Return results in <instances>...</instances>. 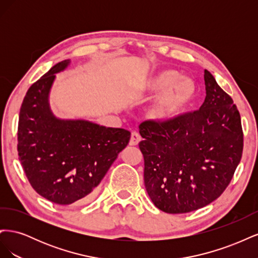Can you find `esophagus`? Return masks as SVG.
<instances>
[{
	"mask_svg": "<svg viewBox=\"0 0 258 258\" xmlns=\"http://www.w3.org/2000/svg\"><path fill=\"white\" fill-rule=\"evenodd\" d=\"M141 141V137L138 134L137 131L131 132V137H130V141H129V145L130 146H136L139 144V142Z\"/></svg>",
	"mask_w": 258,
	"mask_h": 258,
	"instance_id": "1",
	"label": "esophagus"
}]
</instances>
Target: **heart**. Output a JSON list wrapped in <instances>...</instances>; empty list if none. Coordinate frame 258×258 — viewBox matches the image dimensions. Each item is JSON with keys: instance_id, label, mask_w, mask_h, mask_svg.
Returning a JSON list of instances; mask_svg holds the SVG:
<instances>
[{"instance_id": "heart-1", "label": "heart", "mask_w": 258, "mask_h": 258, "mask_svg": "<svg viewBox=\"0 0 258 258\" xmlns=\"http://www.w3.org/2000/svg\"><path fill=\"white\" fill-rule=\"evenodd\" d=\"M157 92L148 107L147 115L152 120L161 123L172 121L186 114L199 96L196 81L167 68L153 70L138 83L139 97L150 98Z\"/></svg>"}]
</instances>
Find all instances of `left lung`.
<instances>
[{"instance_id": "obj_1", "label": "left lung", "mask_w": 258, "mask_h": 258, "mask_svg": "<svg viewBox=\"0 0 258 258\" xmlns=\"http://www.w3.org/2000/svg\"><path fill=\"white\" fill-rule=\"evenodd\" d=\"M206 99L199 111L169 122L140 124L144 184L166 213H187L217 199L230 183L243 150L233 101L205 70Z\"/></svg>"}]
</instances>
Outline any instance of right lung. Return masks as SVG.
Returning <instances> with one entry per match:
<instances>
[{
    "instance_id": "obj_1",
    "label": "right lung",
    "mask_w": 258,
    "mask_h": 258,
    "mask_svg": "<svg viewBox=\"0 0 258 258\" xmlns=\"http://www.w3.org/2000/svg\"><path fill=\"white\" fill-rule=\"evenodd\" d=\"M70 60L53 66L23 99L18 122V155L31 186L57 205L90 199L126 147L130 132L85 119H61L49 106L56 74Z\"/></svg>"
}]
</instances>
